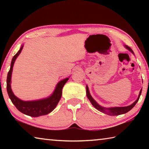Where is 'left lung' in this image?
I'll use <instances>...</instances> for the list:
<instances>
[{"label":"left lung","mask_w":149,"mask_h":149,"mask_svg":"<svg viewBox=\"0 0 149 149\" xmlns=\"http://www.w3.org/2000/svg\"><path fill=\"white\" fill-rule=\"evenodd\" d=\"M124 47L125 49H127L128 50H130L131 52L134 54V52L132 50V49H131L130 47H128L127 45H124ZM141 92H142V89H141L139 94L138 98L130 106H127V107H110V108H105L103 107L102 106L99 105L98 103L95 101L94 99L91 97V95L90 94L89 90V87H88L87 85H86V94H87V97L88 98V99L90 100L91 103L92 105L96 109H97L98 110H99L100 112H101L102 113H104V114L109 115V116H118L120 114H125L127 112H129L130 110H131L132 108L135 107V105L136 104V103L138 102L139 99V97L141 94Z\"/></svg>","instance_id":"1"}]
</instances>
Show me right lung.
<instances>
[{
    "mask_svg": "<svg viewBox=\"0 0 149 149\" xmlns=\"http://www.w3.org/2000/svg\"><path fill=\"white\" fill-rule=\"evenodd\" d=\"M23 47L24 45H22L18 52L12 58L10 68L8 75H7V92H8V96L12 102L15 105L17 109L23 114L31 117H39L41 116L47 115L51 112L56 107L58 103L61 99L62 88L65 83L68 81V80L69 79V77L62 79L58 83L53 93L47 98L35 100H29V101H25V100L19 99V98L14 95L12 90L11 77L14 62L16 61L17 57L21 53Z\"/></svg>",
    "mask_w": 149,
    "mask_h": 149,
    "instance_id": "obj_1",
    "label": "right lung"
}]
</instances>
